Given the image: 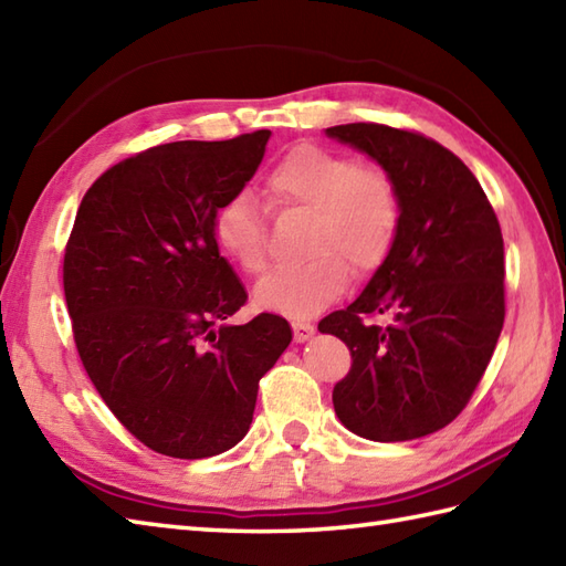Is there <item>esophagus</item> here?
Returning <instances> with one entry per match:
<instances>
[{"instance_id":"esophagus-1","label":"esophagus","mask_w":566,"mask_h":566,"mask_svg":"<svg viewBox=\"0 0 566 566\" xmlns=\"http://www.w3.org/2000/svg\"><path fill=\"white\" fill-rule=\"evenodd\" d=\"M292 328H294V340L296 343H306L311 335L316 333V328L311 326V323H306V321H294Z\"/></svg>"}]
</instances>
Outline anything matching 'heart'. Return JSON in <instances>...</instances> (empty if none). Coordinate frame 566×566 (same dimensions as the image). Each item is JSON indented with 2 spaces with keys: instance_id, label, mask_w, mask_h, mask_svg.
I'll list each match as a JSON object with an SVG mask.
<instances>
[{
  "instance_id": "heart-1",
  "label": "heart",
  "mask_w": 566,
  "mask_h": 566,
  "mask_svg": "<svg viewBox=\"0 0 566 566\" xmlns=\"http://www.w3.org/2000/svg\"><path fill=\"white\" fill-rule=\"evenodd\" d=\"M274 207L311 211L308 262L270 272L255 286V306L270 314L308 318L340 298L355 274L379 270L391 255L401 226V199L394 179L377 165L347 155L298 146L264 179ZM213 238L248 274L268 264V228L248 191L228 197L213 213Z\"/></svg>"
}]
</instances>
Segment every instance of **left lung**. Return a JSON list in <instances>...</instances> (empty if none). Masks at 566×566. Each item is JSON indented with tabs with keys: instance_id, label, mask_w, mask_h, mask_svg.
Here are the masks:
<instances>
[{
	"instance_id": "1",
	"label": "left lung",
	"mask_w": 566,
	"mask_h": 566,
	"mask_svg": "<svg viewBox=\"0 0 566 566\" xmlns=\"http://www.w3.org/2000/svg\"><path fill=\"white\" fill-rule=\"evenodd\" d=\"M326 136L369 155L399 189L401 226L355 302L318 323L353 355L335 384L340 423L375 442L430 436L482 381L506 316L503 238L482 185L454 153L411 130L345 124ZM389 313L387 327L364 316Z\"/></svg>"
}]
</instances>
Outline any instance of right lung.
I'll return each mask as SVG.
<instances>
[{
    "label": "right lung",
    "instance_id": "obj_1",
    "mask_svg": "<svg viewBox=\"0 0 566 566\" xmlns=\"http://www.w3.org/2000/svg\"><path fill=\"white\" fill-rule=\"evenodd\" d=\"M268 140H177L109 167L65 248L84 369L130 436L177 460L245 438L258 384L292 343L282 316L226 323L248 294L213 238L216 209L243 191Z\"/></svg>",
    "mask_w": 566,
    "mask_h": 566
}]
</instances>
